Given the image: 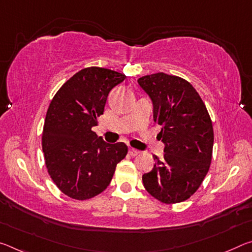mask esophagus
Segmentation results:
<instances>
[{"mask_svg":"<svg viewBox=\"0 0 252 252\" xmlns=\"http://www.w3.org/2000/svg\"><path fill=\"white\" fill-rule=\"evenodd\" d=\"M129 153H130V155H131V156H137V155L140 154V150L134 149V148H130V149H129Z\"/></svg>","mask_w":252,"mask_h":252,"instance_id":"1","label":"esophagus"}]
</instances>
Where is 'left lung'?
<instances>
[{
  "label": "left lung",
  "mask_w": 252,
  "mask_h": 252,
  "mask_svg": "<svg viewBox=\"0 0 252 252\" xmlns=\"http://www.w3.org/2000/svg\"><path fill=\"white\" fill-rule=\"evenodd\" d=\"M153 103L154 121L161 126L163 158L143 174L148 193L166 204L189 198L210 169L213 150L212 121L196 90L178 76L157 73L138 79Z\"/></svg>",
  "instance_id": "obj_1"
}]
</instances>
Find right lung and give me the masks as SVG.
I'll list each match as a JSON object with an SVG mask.
<instances>
[{"label":"right lung","mask_w":252,"mask_h":252,"mask_svg":"<svg viewBox=\"0 0 252 252\" xmlns=\"http://www.w3.org/2000/svg\"><path fill=\"white\" fill-rule=\"evenodd\" d=\"M126 75L89 67L59 89L47 111L42 150L51 179L63 194L87 199L110 185L115 167L126 156V143H107L92 130L103 114L110 91Z\"/></svg>","instance_id":"obj_1"}]
</instances>
